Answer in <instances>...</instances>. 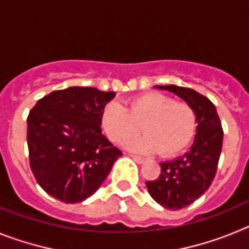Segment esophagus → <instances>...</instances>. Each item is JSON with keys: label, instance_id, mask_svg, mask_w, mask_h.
I'll list each match as a JSON object with an SVG mask.
<instances>
[{"label": "esophagus", "instance_id": "1", "mask_svg": "<svg viewBox=\"0 0 249 249\" xmlns=\"http://www.w3.org/2000/svg\"><path fill=\"white\" fill-rule=\"evenodd\" d=\"M129 157H131L132 160H135V162H137L138 164H142V163H144V158H142V157H138V156H135V155H129Z\"/></svg>", "mask_w": 249, "mask_h": 249}]
</instances>
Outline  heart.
I'll return each instance as SVG.
<instances>
[{
	"label": "heart",
	"instance_id": "obj_1",
	"mask_svg": "<svg viewBox=\"0 0 249 249\" xmlns=\"http://www.w3.org/2000/svg\"><path fill=\"white\" fill-rule=\"evenodd\" d=\"M101 124L109 140L117 143L143 129L146 135L127 141L126 148L140 153L160 151L164 157H171L190 146L197 120L190 105L149 92L132 98L128 109L116 101L107 103L101 112Z\"/></svg>",
	"mask_w": 249,
	"mask_h": 249
}]
</instances>
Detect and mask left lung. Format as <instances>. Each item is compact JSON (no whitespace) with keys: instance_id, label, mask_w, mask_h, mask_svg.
Masks as SVG:
<instances>
[{"instance_id":"left-lung-1","label":"left lung","mask_w":249,"mask_h":249,"mask_svg":"<svg viewBox=\"0 0 249 249\" xmlns=\"http://www.w3.org/2000/svg\"><path fill=\"white\" fill-rule=\"evenodd\" d=\"M181 97L196 113L197 128L193 144L182 157L160 163V175L147 181L149 195L157 203L177 211L199 198L212 183L218 166L223 129L215 107L197 91L179 86H155Z\"/></svg>"}]
</instances>
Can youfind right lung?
<instances>
[{"mask_svg":"<svg viewBox=\"0 0 249 249\" xmlns=\"http://www.w3.org/2000/svg\"><path fill=\"white\" fill-rule=\"evenodd\" d=\"M114 96L93 87H68L51 92L30 111V166L37 183L53 198L85 201L122 156L101 129V112Z\"/></svg>","mask_w":249,"mask_h":249,"instance_id":"obj_1","label":"right lung"}]
</instances>
